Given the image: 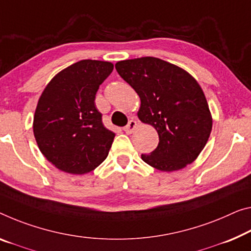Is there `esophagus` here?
<instances>
[{
	"instance_id": "esophagus-1",
	"label": "esophagus",
	"mask_w": 251,
	"mask_h": 251,
	"mask_svg": "<svg viewBox=\"0 0 251 251\" xmlns=\"http://www.w3.org/2000/svg\"><path fill=\"white\" fill-rule=\"evenodd\" d=\"M137 128V121L136 120H130L128 122V125H126L123 130H125L126 133H132L134 129Z\"/></svg>"
}]
</instances>
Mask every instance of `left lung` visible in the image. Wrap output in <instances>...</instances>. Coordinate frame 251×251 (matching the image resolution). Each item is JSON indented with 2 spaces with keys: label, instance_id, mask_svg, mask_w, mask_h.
<instances>
[{
  "label": "left lung",
  "instance_id": "obj_1",
  "mask_svg": "<svg viewBox=\"0 0 251 251\" xmlns=\"http://www.w3.org/2000/svg\"><path fill=\"white\" fill-rule=\"evenodd\" d=\"M115 69L140 98L138 118L159 136L157 148L142 153V160L163 172L192 164L212 130L209 105L194 77L155 57L118 61Z\"/></svg>",
  "mask_w": 251,
  "mask_h": 251
}]
</instances>
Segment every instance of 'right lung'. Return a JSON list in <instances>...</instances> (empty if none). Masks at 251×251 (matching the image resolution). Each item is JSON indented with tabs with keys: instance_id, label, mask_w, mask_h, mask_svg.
Instances as JSON below:
<instances>
[{
	"instance_id": "right-lung-1",
	"label": "right lung",
	"mask_w": 251,
	"mask_h": 251,
	"mask_svg": "<svg viewBox=\"0 0 251 251\" xmlns=\"http://www.w3.org/2000/svg\"><path fill=\"white\" fill-rule=\"evenodd\" d=\"M112 71L109 61H77L59 72L42 92L33 134L42 155L60 171L86 174L109 155L115 134L103 126L94 101Z\"/></svg>"
}]
</instances>
